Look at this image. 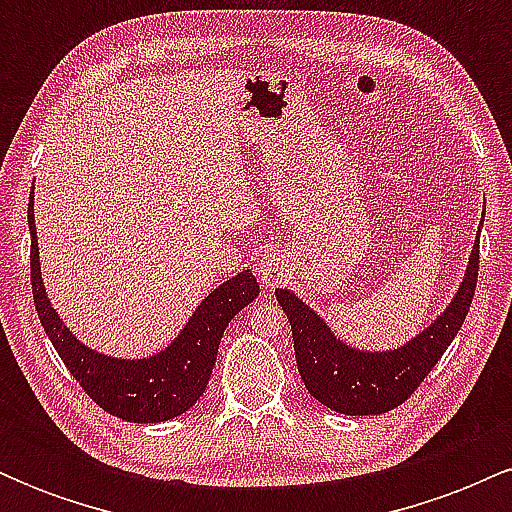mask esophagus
Segmentation results:
<instances>
[{"mask_svg": "<svg viewBox=\"0 0 512 512\" xmlns=\"http://www.w3.org/2000/svg\"><path fill=\"white\" fill-rule=\"evenodd\" d=\"M255 272H257V276H260L262 284L269 286L281 272V257L272 250L262 252V255L257 257V262H255Z\"/></svg>", "mask_w": 512, "mask_h": 512, "instance_id": "1", "label": "esophagus"}]
</instances>
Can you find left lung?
I'll use <instances>...</instances> for the list:
<instances>
[{
  "label": "left lung",
  "mask_w": 512,
  "mask_h": 512,
  "mask_svg": "<svg viewBox=\"0 0 512 512\" xmlns=\"http://www.w3.org/2000/svg\"><path fill=\"white\" fill-rule=\"evenodd\" d=\"M479 274V233L467 269L440 315L397 349L366 351L351 346L289 289H276V301L291 322L293 349L305 390L322 407L349 416L385 414L399 407L431 373L460 332L472 305Z\"/></svg>",
  "instance_id": "obj_1"
}]
</instances>
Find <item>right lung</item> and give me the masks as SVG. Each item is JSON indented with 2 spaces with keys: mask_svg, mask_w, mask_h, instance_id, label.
<instances>
[{
  "mask_svg": "<svg viewBox=\"0 0 512 512\" xmlns=\"http://www.w3.org/2000/svg\"><path fill=\"white\" fill-rule=\"evenodd\" d=\"M33 197H28V231H31V281L40 325L52 346L98 407L132 424L170 421L195 407L204 395L214 370L223 330L245 305L260 296V284L250 269L216 286L168 346L149 356L122 358L91 349L62 322L52 308L40 272L38 233H35Z\"/></svg>",
  "mask_w": 512,
  "mask_h": 512,
  "instance_id": "right-lung-1",
  "label": "right lung"
}]
</instances>
